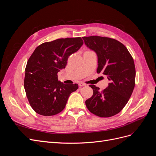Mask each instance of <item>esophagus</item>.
Masks as SVG:
<instances>
[{
	"mask_svg": "<svg viewBox=\"0 0 156 156\" xmlns=\"http://www.w3.org/2000/svg\"><path fill=\"white\" fill-rule=\"evenodd\" d=\"M87 84H84V83H79V86L80 87H84V86H86Z\"/></svg>",
	"mask_w": 156,
	"mask_h": 156,
	"instance_id": "34e87169",
	"label": "esophagus"
}]
</instances>
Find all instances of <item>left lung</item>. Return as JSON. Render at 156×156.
I'll list each match as a JSON object with an SVG mask.
<instances>
[{
  "label": "left lung",
  "instance_id": "8db88e82",
  "mask_svg": "<svg viewBox=\"0 0 156 156\" xmlns=\"http://www.w3.org/2000/svg\"><path fill=\"white\" fill-rule=\"evenodd\" d=\"M84 44L98 56L97 73L107 75L108 87L100 90L95 85L92 96L86 100L90 112L100 117H111L120 112L129 101L135 82L134 61L126 46L107 37H83Z\"/></svg>",
  "mask_w": 156,
  "mask_h": 156
}]
</instances>
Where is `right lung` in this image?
<instances>
[{
    "instance_id": "right-lung-1",
    "label": "right lung",
    "mask_w": 156,
    "mask_h": 156,
    "mask_svg": "<svg viewBox=\"0 0 156 156\" xmlns=\"http://www.w3.org/2000/svg\"><path fill=\"white\" fill-rule=\"evenodd\" d=\"M83 44L81 37H67L37 46L28 60L24 87L28 100L36 113L53 116L63 111L77 84H65L57 73L65 68L69 56Z\"/></svg>"
}]
</instances>
